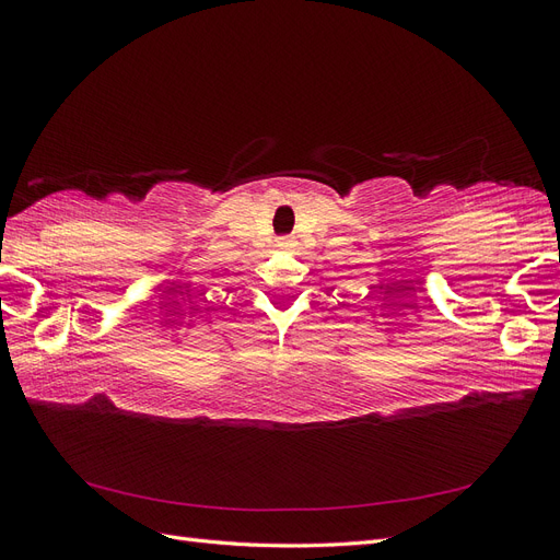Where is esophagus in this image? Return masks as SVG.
<instances>
[{"label": "esophagus", "instance_id": "1", "mask_svg": "<svg viewBox=\"0 0 560 560\" xmlns=\"http://www.w3.org/2000/svg\"><path fill=\"white\" fill-rule=\"evenodd\" d=\"M278 247H280V249H292V247H294V241H292V238H282V241H278Z\"/></svg>", "mask_w": 560, "mask_h": 560}]
</instances>
